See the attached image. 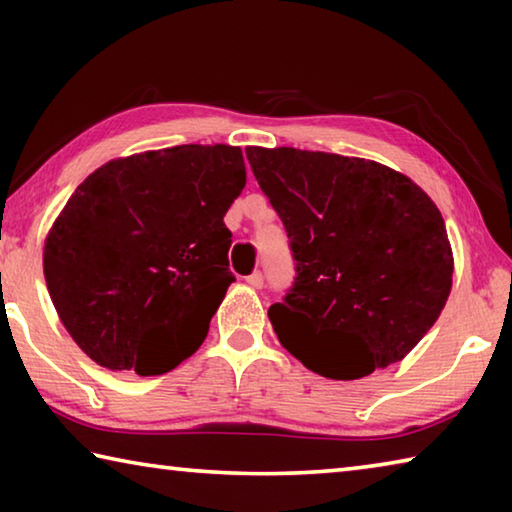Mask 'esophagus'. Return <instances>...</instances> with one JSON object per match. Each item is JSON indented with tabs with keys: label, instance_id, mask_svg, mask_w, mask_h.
Listing matches in <instances>:
<instances>
[{
	"label": "esophagus",
	"instance_id": "obj_1",
	"mask_svg": "<svg viewBox=\"0 0 512 512\" xmlns=\"http://www.w3.org/2000/svg\"><path fill=\"white\" fill-rule=\"evenodd\" d=\"M246 282H248L253 289H262V287H264V275L259 273V271H255V273H250V275L246 277Z\"/></svg>",
	"mask_w": 512,
	"mask_h": 512
}]
</instances>
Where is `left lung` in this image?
Instances as JSON below:
<instances>
[{
	"label": "left lung",
	"mask_w": 512,
	"mask_h": 512,
	"mask_svg": "<svg viewBox=\"0 0 512 512\" xmlns=\"http://www.w3.org/2000/svg\"><path fill=\"white\" fill-rule=\"evenodd\" d=\"M280 214L296 282L268 309L277 339L327 379H361L402 361L452 291L443 214L384 164L291 146H248Z\"/></svg>",
	"instance_id": "left-lung-1"
}]
</instances>
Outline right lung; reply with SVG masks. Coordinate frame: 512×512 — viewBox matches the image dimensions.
Instances as JSON below:
<instances>
[{"mask_svg":"<svg viewBox=\"0 0 512 512\" xmlns=\"http://www.w3.org/2000/svg\"><path fill=\"white\" fill-rule=\"evenodd\" d=\"M246 185L239 146L110 160L56 216L42 266L60 323L108 370L162 375L201 348L235 275L223 216Z\"/></svg>","mask_w":512,"mask_h":512,"instance_id":"right-lung-1","label":"right lung"}]
</instances>
